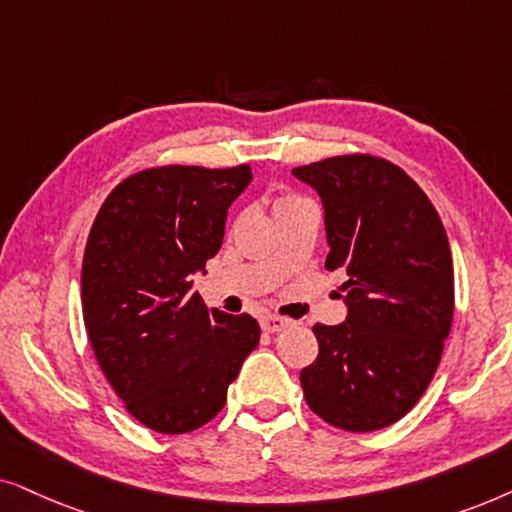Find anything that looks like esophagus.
<instances>
[{
	"label": "esophagus",
	"instance_id": "obj_1",
	"mask_svg": "<svg viewBox=\"0 0 512 512\" xmlns=\"http://www.w3.org/2000/svg\"><path fill=\"white\" fill-rule=\"evenodd\" d=\"M288 325H290V320L278 318V316H264L262 318V330L264 332H271V335H274V332L285 330V327H288Z\"/></svg>",
	"mask_w": 512,
	"mask_h": 512
}]
</instances>
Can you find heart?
<instances>
[{
  "label": "heart",
  "mask_w": 512,
  "mask_h": 512,
  "mask_svg": "<svg viewBox=\"0 0 512 512\" xmlns=\"http://www.w3.org/2000/svg\"><path fill=\"white\" fill-rule=\"evenodd\" d=\"M299 196H295V194H281L276 199V208H281V206H285V203H292V201H297Z\"/></svg>",
  "instance_id": "obj_1"
}]
</instances>
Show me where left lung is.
<instances>
[{
  "label": "left lung",
  "mask_w": 512,
  "mask_h": 512,
  "mask_svg": "<svg viewBox=\"0 0 512 512\" xmlns=\"http://www.w3.org/2000/svg\"><path fill=\"white\" fill-rule=\"evenodd\" d=\"M320 194L349 316L313 325L318 356L299 374L306 405L330 426L379 431L403 419L431 384L454 316L447 231L417 182L372 154L292 168Z\"/></svg>",
  "instance_id": "left-lung-1"
}]
</instances>
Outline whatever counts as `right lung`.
Segmentation results:
<instances>
[{
  "instance_id": "1",
  "label": "right lung",
  "mask_w": 512,
  "mask_h": 512,
  "mask_svg": "<svg viewBox=\"0 0 512 512\" xmlns=\"http://www.w3.org/2000/svg\"><path fill=\"white\" fill-rule=\"evenodd\" d=\"M250 166H154L102 203L81 264V309L102 374L140 424H208L260 342L257 320L210 311L192 276L217 255Z\"/></svg>"
}]
</instances>
